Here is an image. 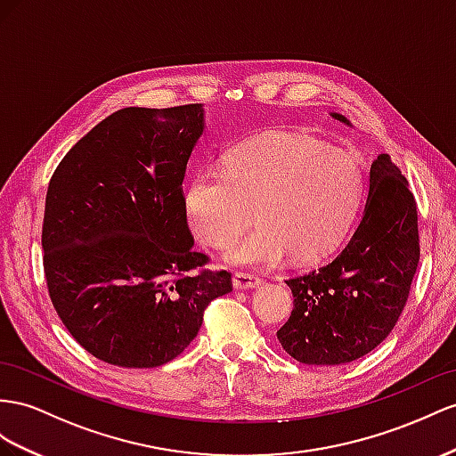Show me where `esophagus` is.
<instances>
[{"mask_svg": "<svg viewBox=\"0 0 456 456\" xmlns=\"http://www.w3.org/2000/svg\"><path fill=\"white\" fill-rule=\"evenodd\" d=\"M262 285V279L254 273H244V272H237L232 275V287L237 290H244V289H254V287H260Z\"/></svg>", "mask_w": 456, "mask_h": 456, "instance_id": "esophagus-1", "label": "esophagus"}]
</instances>
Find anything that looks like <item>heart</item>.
I'll return each instance as SVG.
<instances>
[{
    "instance_id": "b5f03b06",
    "label": "heart",
    "mask_w": 456,
    "mask_h": 456,
    "mask_svg": "<svg viewBox=\"0 0 456 456\" xmlns=\"http://www.w3.org/2000/svg\"><path fill=\"white\" fill-rule=\"evenodd\" d=\"M364 198L360 161L297 133H270L235 148L225 169L206 166L184 194L186 217L206 244L224 248L254 217L258 227L227 250L232 265L270 267L293 254L318 262L346 239Z\"/></svg>"
}]
</instances>
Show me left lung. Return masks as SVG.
<instances>
[{"mask_svg": "<svg viewBox=\"0 0 456 456\" xmlns=\"http://www.w3.org/2000/svg\"><path fill=\"white\" fill-rule=\"evenodd\" d=\"M331 117L350 125L341 113ZM418 260L416 200L389 154H379L370 167L364 214L346 247L320 270L287 281L295 308L277 331L279 343L312 366L368 354L403 314Z\"/></svg>", "mask_w": 456, "mask_h": 456, "instance_id": "1", "label": "left lung"}]
</instances>
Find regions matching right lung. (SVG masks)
I'll return each instance as SVG.
<instances>
[{
    "instance_id": "obj_1",
    "label": "right lung",
    "mask_w": 456,
    "mask_h": 456,
    "mask_svg": "<svg viewBox=\"0 0 456 456\" xmlns=\"http://www.w3.org/2000/svg\"><path fill=\"white\" fill-rule=\"evenodd\" d=\"M204 133L202 103L111 113L67 151L45 194L44 273L57 316L92 356L156 368L198 335L232 290L202 270L183 181Z\"/></svg>"
}]
</instances>
